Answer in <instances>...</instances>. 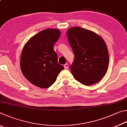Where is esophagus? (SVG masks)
<instances>
[{
  "label": "esophagus",
  "instance_id": "esophagus-1",
  "mask_svg": "<svg viewBox=\"0 0 127 127\" xmlns=\"http://www.w3.org/2000/svg\"><path fill=\"white\" fill-rule=\"evenodd\" d=\"M64 68H65V69H67L68 68V64H66L64 65Z\"/></svg>",
  "mask_w": 127,
  "mask_h": 127
}]
</instances>
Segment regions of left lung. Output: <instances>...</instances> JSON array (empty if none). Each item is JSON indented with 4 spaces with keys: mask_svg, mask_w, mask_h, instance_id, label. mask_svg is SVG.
<instances>
[{
    "mask_svg": "<svg viewBox=\"0 0 127 127\" xmlns=\"http://www.w3.org/2000/svg\"><path fill=\"white\" fill-rule=\"evenodd\" d=\"M67 36L75 55L70 66L73 76L85 85L98 83L106 74L109 65L105 41L93 31L81 27L68 29Z\"/></svg>",
    "mask_w": 127,
    "mask_h": 127,
    "instance_id": "left-lung-1",
    "label": "left lung"
}]
</instances>
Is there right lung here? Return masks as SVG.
Returning <instances> with one entry per match:
<instances>
[{
	"instance_id": "right-lung-1",
	"label": "right lung",
	"mask_w": 127,
	"mask_h": 127,
	"mask_svg": "<svg viewBox=\"0 0 127 127\" xmlns=\"http://www.w3.org/2000/svg\"><path fill=\"white\" fill-rule=\"evenodd\" d=\"M61 34L57 29H47L28 40L22 50L20 65L24 77L41 88L55 83L63 66L58 63L53 45Z\"/></svg>"
}]
</instances>
